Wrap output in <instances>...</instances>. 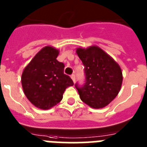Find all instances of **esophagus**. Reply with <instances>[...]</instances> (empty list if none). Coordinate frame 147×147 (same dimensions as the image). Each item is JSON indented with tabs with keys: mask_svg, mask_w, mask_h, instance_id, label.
<instances>
[{
	"mask_svg": "<svg viewBox=\"0 0 147 147\" xmlns=\"http://www.w3.org/2000/svg\"><path fill=\"white\" fill-rule=\"evenodd\" d=\"M71 78H72V80L73 81V82L75 83V75H71Z\"/></svg>",
	"mask_w": 147,
	"mask_h": 147,
	"instance_id": "1",
	"label": "esophagus"
}]
</instances>
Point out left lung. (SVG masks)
<instances>
[{
  "mask_svg": "<svg viewBox=\"0 0 147 147\" xmlns=\"http://www.w3.org/2000/svg\"><path fill=\"white\" fill-rule=\"evenodd\" d=\"M76 53L84 65L86 83L75 87L83 102L94 109L109 104L121 90L123 75L118 64L98 46L79 47Z\"/></svg>",
  "mask_w": 147,
  "mask_h": 147,
  "instance_id": "8db88e82",
  "label": "left lung"
}]
</instances>
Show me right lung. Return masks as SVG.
I'll list each match as a JSON object with an SVG mask.
<instances>
[{
	"instance_id": "obj_1",
	"label": "right lung",
	"mask_w": 147,
	"mask_h": 147,
	"mask_svg": "<svg viewBox=\"0 0 147 147\" xmlns=\"http://www.w3.org/2000/svg\"><path fill=\"white\" fill-rule=\"evenodd\" d=\"M59 50L51 46L40 49L24 68L21 75L24 92L33 105L49 109L58 104L74 83L63 73L64 64L56 59Z\"/></svg>"
}]
</instances>
